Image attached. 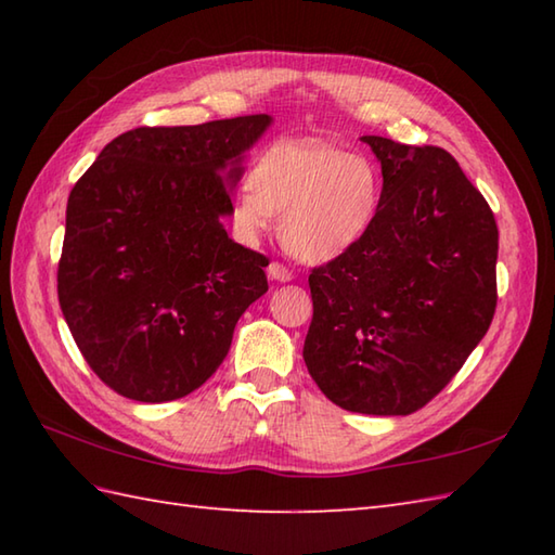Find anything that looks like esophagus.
<instances>
[{
    "label": "esophagus",
    "instance_id": "esophagus-1",
    "mask_svg": "<svg viewBox=\"0 0 555 555\" xmlns=\"http://www.w3.org/2000/svg\"><path fill=\"white\" fill-rule=\"evenodd\" d=\"M267 274H269L271 281H281V284H286V281L293 279V271L286 264H281V262H271L267 267Z\"/></svg>",
    "mask_w": 555,
    "mask_h": 555
}]
</instances>
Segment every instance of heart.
Returning a JSON list of instances; mask_svg holds the SVG:
<instances>
[{"label":"heart","mask_w":555,"mask_h":555,"mask_svg":"<svg viewBox=\"0 0 555 555\" xmlns=\"http://www.w3.org/2000/svg\"><path fill=\"white\" fill-rule=\"evenodd\" d=\"M382 197L384 181L372 159L320 140H281L233 193L231 219L235 233L253 243L281 215L286 250L305 262H328L370 233Z\"/></svg>","instance_id":"obj_1"}]
</instances>
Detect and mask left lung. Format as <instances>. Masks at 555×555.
I'll return each mask as SVG.
<instances>
[{
    "label": "left lung",
    "mask_w": 555,
    "mask_h": 555,
    "mask_svg": "<svg viewBox=\"0 0 555 555\" xmlns=\"http://www.w3.org/2000/svg\"><path fill=\"white\" fill-rule=\"evenodd\" d=\"M362 140L382 162V209L352 250L312 269L302 358L338 408L410 415L489 332L499 227L443 147Z\"/></svg>",
    "instance_id": "1"
}]
</instances>
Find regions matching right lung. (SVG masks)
I'll return each mask as SVG.
<instances>
[{"instance_id": "right-lung-1", "label": "right lung", "mask_w": 555, "mask_h": 555, "mask_svg": "<svg viewBox=\"0 0 555 555\" xmlns=\"http://www.w3.org/2000/svg\"><path fill=\"white\" fill-rule=\"evenodd\" d=\"M269 121L133 128L70 191L59 305L80 356L119 396L164 403L193 393L267 293L269 259L233 243L221 217L241 155Z\"/></svg>"}]
</instances>
